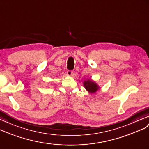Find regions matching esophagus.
Returning <instances> with one entry per match:
<instances>
[{"mask_svg":"<svg viewBox=\"0 0 149 149\" xmlns=\"http://www.w3.org/2000/svg\"><path fill=\"white\" fill-rule=\"evenodd\" d=\"M67 75L68 76H70V77H73L74 76V72L72 70H68L67 72Z\"/></svg>","mask_w":149,"mask_h":149,"instance_id":"34e87169","label":"esophagus"}]
</instances>
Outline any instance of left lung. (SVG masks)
Returning <instances> with one entry per match:
<instances>
[{
  "mask_svg": "<svg viewBox=\"0 0 149 149\" xmlns=\"http://www.w3.org/2000/svg\"><path fill=\"white\" fill-rule=\"evenodd\" d=\"M83 84L87 92L91 94L95 93L100 89L97 84L93 81L92 79H88L86 81H84L83 82Z\"/></svg>",
  "mask_w": 149,
  "mask_h": 149,
  "instance_id": "8db88e82",
  "label": "left lung"
}]
</instances>
